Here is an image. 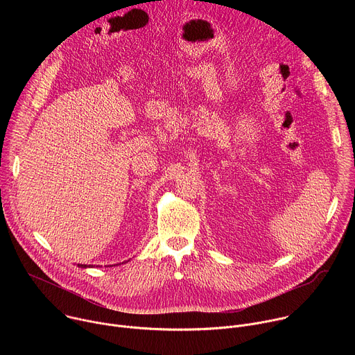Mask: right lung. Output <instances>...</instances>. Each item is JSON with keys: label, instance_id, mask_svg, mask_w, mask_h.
<instances>
[{"label": "right lung", "instance_id": "right-lung-1", "mask_svg": "<svg viewBox=\"0 0 355 355\" xmlns=\"http://www.w3.org/2000/svg\"><path fill=\"white\" fill-rule=\"evenodd\" d=\"M78 267H81V268H87V267H89V266H87V264H78Z\"/></svg>", "mask_w": 355, "mask_h": 355}]
</instances>
